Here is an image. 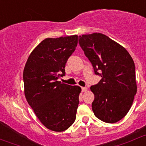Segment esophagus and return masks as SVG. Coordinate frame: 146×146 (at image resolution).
<instances>
[{
  "label": "esophagus",
  "instance_id": "34e87169",
  "mask_svg": "<svg viewBox=\"0 0 146 146\" xmlns=\"http://www.w3.org/2000/svg\"><path fill=\"white\" fill-rule=\"evenodd\" d=\"M87 90H88V89L86 87H82V92H86Z\"/></svg>",
  "mask_w": 146,
  "mask_h": 146
}]
</instances>
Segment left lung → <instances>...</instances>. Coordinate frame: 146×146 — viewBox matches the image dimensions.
Returning a JSON list of instances; mask_svg holds the SVG:
<instances>
[{
    "mask_svg": "<svg viewBox=\"0 0 146 146\" xmlns=\"http://www.w3.org/2000/svg\"><path fill=\"white\" fill-rule=\"evenodd\" d=\"M79 43L95 74L102 77L90 87L94 94V113L104 122H118L127 114L136 94L133 60L122 45L102 33L82 35Z\"/></svg>",
    "mask_w": 146,
    "mask_h": 146,
    "instance_id": "1",
    "label": "left lung"
}]
</instances>
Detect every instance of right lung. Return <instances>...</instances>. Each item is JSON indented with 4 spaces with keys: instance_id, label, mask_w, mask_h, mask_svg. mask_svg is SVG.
Returning <instances> with one entry per match:
<instances>
[{
    "instance_id": "add662e5",
    "label": "right lung",
    "mask_w": 146,
    "mask_h": 146,
    "mask_svg": "<svg viewBox=\"0 0 146 146\" xmlns=\"http://www.w3.org/2000/svg\"><path fill=\"white\" fill-rule=\"evenodd\" d=\"M76 35L46 38L32 51L23 70L24 93L36 116L47 128L62 132L76 119L82 89L57 81L76 49Z\"/></svg>"
}]
</instances>
